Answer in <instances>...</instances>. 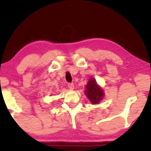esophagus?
I'll use <instances>...</instances> for the list:
<instances>
[{"instance_id":"esophagus-1","label":"esophagus","mask_w":151,"mask_h":151,"mask_svg":"<svg viewBox=\"0 0 151 151\" xmlns=\"http://www.w3.org/2000/svg\"><path fill=\"white\" fill-rule=\"evenodd\" d=\"M68 87L70 88V89H73L74 87V85L73 83H69L68 84Z\"/></svg>"}]
</instances>
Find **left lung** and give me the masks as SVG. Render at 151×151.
Here are the masks:
<instances>
[{
    "label": "left lung",
    "instance_id": "obj_1",
    "mask_svg": "<svg viewBox=\"0 0 151 151\" xmlns=\"http://www.w3.org/2000/svg\"><path fill=\"white\" fill-rule=\"evenodd\" d=\"M84 93L92 104H98L103 99L104 93L93 78H90L86 85Z\"/></svg>",
    "mask_w": 151,
    "mask_h": 151
}]
</instances>
